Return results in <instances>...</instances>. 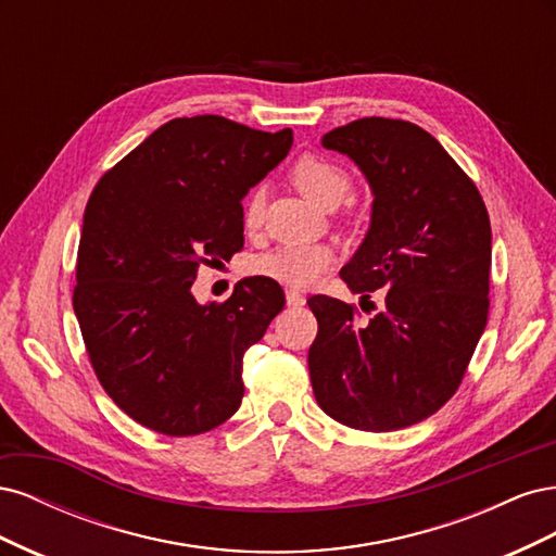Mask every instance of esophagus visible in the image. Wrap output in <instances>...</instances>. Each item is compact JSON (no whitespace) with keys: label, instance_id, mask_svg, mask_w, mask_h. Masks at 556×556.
<instances>
[{"label":"esophagus","instance_id":"1","mask_svg":"<svg viewBox=\"0 0 556 556\" xmlns=\"http://www.w3.org/2000/svg\"><path fill=\"white\" fill-rule=\"evenodd\" d=\"M285 296H288V306H292V308L306 304V296L301 294L299 290H288V292H285Z\"/></svg>","mask_w":556,"mask_h":556}]
</instances>
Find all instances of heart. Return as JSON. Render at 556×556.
<instances>
[{
  "mask_svg": "<svg viewBox=\"0 0 556 556\" xmlns=\"http://www.w3.org/2000/svg\"><path fill=\"white\" fill-rule=\"evenodd\" d=\"M292 180L317 206H339L350 192V176L343 166L325 157L304 155L292 169ZM264 188H255L243 204V225L255 231L264 220ZM336 252L327 243H285L252 260V271L292 288H308L331 266Z\"/></svg>",
  "mask_w": 556,
  "mask_h": 556,
  "instance_id": "heart-1",
  "label": "heart"
}]
</instances>
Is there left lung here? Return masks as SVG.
Here are the masks:
<instances>
[{
  "instance_id": "obj_1",
  "label": "left lung",
  "mask_w": 556,
  "mask_h": 556,
  "mask_svg": "<svg viewBox=\"0 0 556 556\" xmlns=\"http://www.w3.org/2000/svg\"><path fill=\"white\" fill-rule=\"evenodd\" d=\"M357 164L374 194L364 241L341 268L352 294L382 290L359 325L317 294L308 350L313 392L329 417L362 431L422 422L457 392L490 311L492 227L482 197L429 131L362 117L323 137Z\"/></svg>"
}]
</instances>
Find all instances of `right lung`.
Masks as SVG:
<instances>
[{
  "mask_svg": "<svg viewBox=\"0 0 556 556\" xmlns=\"http://www.w3.org/2000/svg\"><path fill=\"white\" fill-rule=\"evenodd\" d=\"M290 148L292 129L176 117L97 182L74 313L99 382L139 425L197 435L239 410L243 355L285 294L264 276L243 280L225 304H199L190 288L201 264L243 248L241 201Z\"/></svg>",
  "mask_w": 556,
  "mask_h": 556,
  "instance_id": "right-lung-1",
  "label": "right lung"
}]
</instances>
